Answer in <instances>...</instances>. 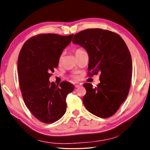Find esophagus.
<instances>
[{
    "label": "esophagus",
    "instance_id": "1",
    "mask_svg": "<svg viewBox=\"0 0 150 150\" xmlns=\"http://www.w3.org/2000/svg\"><path fill=\"white\" fill-rule=\"evenodd\" d=\"M75 86V88H79V87L81 86V85L80 84H76Z\"/></svg>",
    "mask_w": 150,
    "mask_h": 150
}]
</instances>
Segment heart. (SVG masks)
Segmentation results:
<instances>
[{
	"label": "heart",
	"instance_id": "obj_1",
	"mask_svg": "<svg viewBox=\"0 0 150 150\" xmlns=\"http://www.w3.org/2000/svg\"><path fill=\"white\" fill-rule=\"evenodd\" d=\"M82 51H83V50H81V49H77V50H76L75 51V55H77V54H78V53H80V52H82ZM62 58V55H60V58H59V61H60V62L61 61ZM73 79H74V80H75V81H77V80H79V77H78L77 75H73Z\"/></svg>",
	"mask_w": 150,
	"mask_h": 150
}]
</instances>
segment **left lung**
<instances>
[{
    "instance_id": "1",
    "label": "left lung",
    "mask_w": 150,
    "mask_h": 150,
    "mask_svg": "<svg viewBox=\"0 0 150 150\" xmlns=\"http://www.w3.org/2000/svg\"><path fill=\"white\" fill-rule=\"evenodd\" d=\"M72 42L88 52L90 75L100 73L97 87L84 84V106L97 117L112 116L126 99L132 81V57L125 42L118 34L102 29L82 31Z\"/></svg>"
}]
</instances>
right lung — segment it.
I'll list each match as a JSON object with an SVG mask.
<instances>
[{"instance_id": "obj_1", "label": "right lung", "mask_w": 150, "mask_h": 150, "mask_svg": "<svg viewBox=\"0 0 150 150\" xmlns=\"http://www.w3.org/2000/svg\"><path fill=\"white\" fill-rule=\"evenodd\" d=\"M73 37L39 34L28 39L19 53L17 68L22 98L31 113L42 122L53 123L64 115L66 97L74 90L68 82L59 86L49 81Z\"/></svg>"}]
</instances>
